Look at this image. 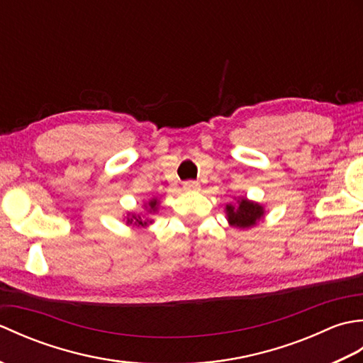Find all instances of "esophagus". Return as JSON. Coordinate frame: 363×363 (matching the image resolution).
Masks as SVG:
<instances>
[{
	"label": "esophagus",
	"mask_w": 363,
	"mask_h": 363,
	"mask_svg": "<svg viewBox=\"0 0 363 363\" xmlns=\"http://www.w3.org/2000/svg\"><path fill=\"white\" fill-rule=\"evenodd\" d=\"M184 190L196 191V190H199V182L198 181H186L184 182Z\"/></svg>",
	"instance_id": "34e87169"
}]
</instances>
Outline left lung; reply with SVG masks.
Segmentation results:
<instances>
[{
  "label": "left lung",
  "mask_w": 363,
  "mask_h": 363,
  "mask_svg": "<svg viewBox=\"0 0 363 363\" xmlns=\"http://www.w3.org/2000/svg\"><path fill=\"white\" fill-rule=\"evenodd\" d=\"M228 220L235 228H250L254 226L264 215V209L257 203H251L243 198L242 201L234 206H226Z\"/></svg>",
  "instance_id": "8db88e82"
}]
</instances>
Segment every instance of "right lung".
<instances>
[{
	"instance_id": "1",
	"label": "right lung",
	"mask_w": 363,
	"mask_h": 363,
	"mask_svg": "<svg viewBox=\"0 0 363 363\" xmlns=\"http://www.w3.org/2000/svg\"><path fill=\"white\" fill-rule=\"evenodd\" d=\"M156 206H157V201L156 199H152V201L150 203V212L156 211ZM128 223H135V225L138 226H145L146 221H143L140 217H133V218H128Z\"/></svg>"
}]
</instances>
